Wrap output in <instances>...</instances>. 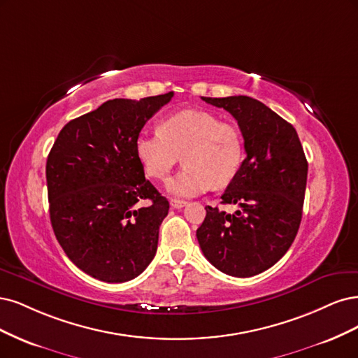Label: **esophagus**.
<instances>
[{"instance_id":"obj_1","label":"esophagus","mask_w":358,"mask_h":358,"mask_svg":"<svg viewBox=\"0 0 358 358\" xmlns=\"http://www.w3.org/2000/svg\"><path fill=\"white\" fill-rule=\"evenodd\" d=\"M169 203H171L172 208H176V210H180V208H182V206L187 205L186 201H181V199H171Z\"/></svg>"}]
</instances>
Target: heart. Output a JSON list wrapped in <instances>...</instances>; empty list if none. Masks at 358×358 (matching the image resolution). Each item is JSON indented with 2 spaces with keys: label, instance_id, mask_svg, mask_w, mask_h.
Returning <instances> with one entry per match:
<instances>
[{
  "label": "heart",
  "instance_id": "obj_1",
  "mask_svg": "<svg viewBox=\"0 0 358 358\" xmlns=\"http://www.w3.org/2000/svg\"><path fill=\"white\" fill-rule=\"evenodd\" d=\"M135 152L148 177L165 180L182 156L184 166L168 180L166 189L180 198H193L208 189L224 187L241 169L244 135L235 123L222 122L205 110L169 114L159 132H141Z\"/></svg>",
  "mask_w": 358,
  "mask_h": 358
}]
</instances>
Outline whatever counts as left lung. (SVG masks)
<instances>
[{"mask_svg":"<svg viewBox=\"0 0 358 358\" xmlns=\"http://www.w3.org/2000/svg\"><path fill=\"white\" fill-rule=\"evenodd\" d=\"M236 119L247 157L222 194L235 214L205 206L196 230L203 256L223 273L248 278L290 248L302 220L308 162L293 126L250 96L203 98Z\"/></svg>","mask_w":358,"mask_h":358,"instance_id":"left-lung-1","label":"left lung"}]
</instances>
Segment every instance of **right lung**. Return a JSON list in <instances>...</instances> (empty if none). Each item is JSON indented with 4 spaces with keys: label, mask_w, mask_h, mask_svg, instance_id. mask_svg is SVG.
Segmentation results:
<instances>
[{
    "label": "right lung",
    "mask_w": 358,
    "mask_h": 358,
    "mask_svg": "<svg viewBox=\"0 0 358 358\" xmlns=\"http://www.w3.org/2000/svg\"><path fill=\"white\" fill-rule=\"evenodd\" d=\"M172 96L103 102L68 122L49 153L53 232L68 259L99 281L134 280L156 255L169 202L145 180L135 141Z\"/></svg>",
    "instance_id": "1"
}]
</instances>
